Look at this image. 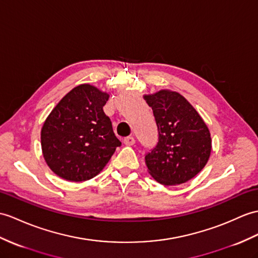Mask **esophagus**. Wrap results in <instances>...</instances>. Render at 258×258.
Returning a JSON list of instances; mask_svg holds the SVG:
<instances>
[{
    "instance_id": "1",
    "label": "esophagus",
    "mask_w": 258,
    "mask_h": 258,
    "mask_svg": "<svg viewBox=\"0 0 258 258\" xmlns=\"http://www.w3.org/2000/svg\"><path fill=\"white\" fill-rule=\"evenodd\" d=\"M123 143L126 146H132V145H134V144H135V139L133 136H127L123 140Z\"/></svg>"
}]
</instances>
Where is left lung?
<instances>
[{"label":"left lung","mask_w":258,"mask_h":258,"mask_svg":"<svg viewBox=\"0 0 258 258\" xmlns=\"http://www.w3.org/2000/svg\"><path fill=\"white\" fill-rule=\"evenodd\" d=\"M152 107L158 128V143L145 155L148 172L157 182L175 185L187 182L207 165L211 135L195 107L170 90L144 95Z\"/></svg>","instance_id":"left-lung-1"}]
</instances>
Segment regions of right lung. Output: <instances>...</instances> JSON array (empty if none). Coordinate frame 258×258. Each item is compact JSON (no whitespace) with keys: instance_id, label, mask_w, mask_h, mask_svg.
<instances>
[{"instance_id":"add662e5","label":"right lung","mask_w":258,"mask_h":258,"mask_svg":"<svg viewBox=\"0 0 258 258\" xmlns=\"http://www.w3.org/2000/svg\"><path fill=\"white\" fill-rule=\"evenodd\" d=\"M109 94L80 85L59 101L41 128L43 155L49 168L69 181L95 177L121 146L103 106Z\"/></svg>"}]
</instances>
